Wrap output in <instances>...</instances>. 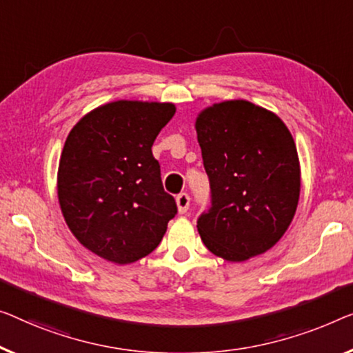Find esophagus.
<instances>
[{
  "label": "esophagus",
  "instance_id": "esophagus-1",
  "mask_svg": "<svg viewBox=\"0 0 353 353\" xmlns=\"http://www.w3.org/2000/svg\"><path fill=\"white\" fill-rule=\"evenodd\" d=\"M176 203H177V209L181 214H185L188 208H190V196H188V193H181L177 194L176 198Z\"/></svg>",
  "mask_w": 353,
  "mask_h": 353
}]
</instances>
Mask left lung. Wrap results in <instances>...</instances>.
Here are the masks:
<instances>
[{"label":"left lung","instance_id":"8db88e82","mask_svg":"<svg viewBox=\"0 0 353 353\" xmlns=\"http://www.w3.org/2000/svg\"><path fill=\"white\" fill-rule=\"evenodd\" d=\"M194 126L210 185L196 225L204 245L227 261L263 254L296 212L301 172L290 131L244 99L206 108Z\"/></svg>","mask_w":353,"mask_h":353}]
</instances>
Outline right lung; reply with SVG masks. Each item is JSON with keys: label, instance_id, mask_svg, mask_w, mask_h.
<instances>
[{"label": "right lung", "instance_id": "add662e5", "mask_svg": "<svg viewBox=\"0 0 353 353\" xmlns=\"http://www.w3.org/2000/svg\"><path fill=\"white\" fill-rule=\"evenodd\" d=\"M172 103L120 101L99 106L68 134L59 165V201L79 243L126 265L149 255L177 214L161 183L152 145Z\"/></svg>", "mask_w": 353, "mask_h": 353}]
</instances>
